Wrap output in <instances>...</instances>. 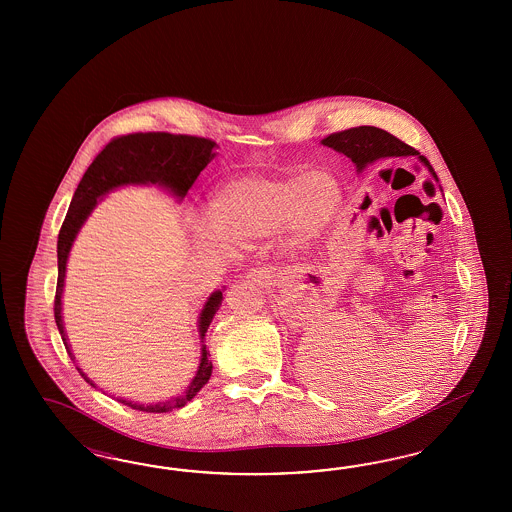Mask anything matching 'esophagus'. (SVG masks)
I'll return each mask as SVG.
<instances>
[{
	"mask_svg": "<svg viewBox=\"0 0 512 512\" xmlns=\"http://www.w3.org/2000/svg\"><path fill=\"white\" fill-rule=\"evenodd\" d=\"M276 278V274H274V270L272 268H253V270H249L248 279H251L253 283H259V285H272V281Z\"/></svg>",
	"mask_w": 512,
	"mask_h": 512,
	"instance_id": "esophagus-1",
	"label": "esophagus"
}]
</instances>
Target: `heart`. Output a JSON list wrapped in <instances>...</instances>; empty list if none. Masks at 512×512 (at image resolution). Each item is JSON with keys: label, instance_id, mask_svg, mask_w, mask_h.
I'll return each instance as SVG.
<instances>
[{"label": "heart", "instance_id": "heart-1", "mask_svg": "<svg viewBox=\"0 0 512 512\" xmlns=\"http://www.w3.org/2000/svg\"><path fill=\"white\" fill-rule=\"evenodd\" d=\"M341 199L340 182L321 169L300 176H236L212 193L208 225H195V238L202 246H216L219 238L251 246L283 231L296 246H306L332 225Z\"/></svg>", "mask_w": 512, "mask_h": 512}]
</instances>
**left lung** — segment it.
I'll return each mask as SVG.
<instances>
[{
	"instance_id": "obj_1",
	"label": "left lung",
	"mask_w": 512,
	"mask_h": 512,
	"mask_svg": "<svg viewBox=\"0 0 512 512\" xmlns=\"http://www.w3.org/2000/svg\"><path fill=\"white\" fill-rule=\"evenodd\" d=\"M321 144L336 150L338 154L347 155L355 163L357 174H362L372 163L379 161V159L400 157V155H417L420 163L430 171L435 182H437V174H435L430 161L424 155H419L415 148L403 144L402 140L396 139L385 129H379V127H373V125H360V127H353V129H345L340 133L328 135L326 139L321 140Z\"/></svg>"
}]
</instances>
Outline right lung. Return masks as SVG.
I'll return each instance as SVG.
<instances>
[{
	"label": "right lung",
	"instance_id": "obj_1",
	"mask_svg": "<svg viewBox=\"0 0 512 512\" xmlns=\"http://www.w3.org/2000/svg\"><path fill=\"white\" fill-rule=\"evenodd\" d=\"M216 142L189 137V135H171V133H135L125 135L109 142L103 152L93 159L88 171L84 172L73 201L69 204L67 216L63 219L62 229L58 234V285H56V300H54V319L58 330L62 334L63 345L75 362V355L71 351V343L65 334L62 315L63 285H65V270L67 259L77 238L78 231L90 217L93 208L107 197L110 191L125 186H157L165 189L176 202L184 201L187 189L193 186L197 176L204 171V167L216 157ZM223 291L217 289L208 300L204 302L199 313V336H201V362L195 377L187 385L182 396L171 398L167 402L137 403L124 398H116L118 402L129 405L131 409H139L146 413H169L172 409H180L187 402H191L197 392L201 390L210 375H212V362L208 360V351L204 345V336L208 326L212 323L216 311L221 306ZM78 373L84 377L86 383L93 388L95 383L77 366Z\"/></svg>",
	"mask_w": 512,
	"mask_h": 512
}]
</instances>
